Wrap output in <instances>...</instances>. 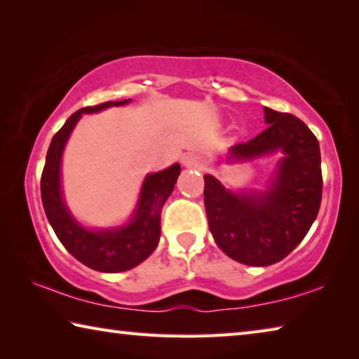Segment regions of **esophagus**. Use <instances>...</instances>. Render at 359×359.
<instances>
[{"mask_svg":"<svg viewBox=\"0 0 359 359\" xmlns=\"http://www.w3.org/2000/svg\"><path fill=\"white\" fill-rule=\"evenodd\" d=\"M182 163H184V166H187V168H198V169L204 168L203 158L199 155H194V154H187L184 158H182Z\"/></svg>","mask_w":359,"mask_h":359,"instance_id":"34e87169","label":"esophagus"}]
</instances>
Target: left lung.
<instances>
[{
    "label": "left lung",
    "instance_id": "1",
    "mask_svg": "<svg viewBox=\"0 0 359 359\" xmlns=\"http://www.w3.org/2000/svg\"><path fill=\"white\" fill-rule=\"evenodd\" d=\"M267 128L229 149L226 160L244 161L282 150L274 180L263 193H233L204 175L210 233L229 258L247 266L278 263L301 244L321 204L320 145L294 115L264 107Z\"/></svg>",
    "mask_w": 359,
    "mask_h": 359
}]
</instances>
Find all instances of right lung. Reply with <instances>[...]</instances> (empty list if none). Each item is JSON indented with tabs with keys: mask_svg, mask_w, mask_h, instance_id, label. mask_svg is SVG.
Returning <instances> with one entry per match:
<instances>
[{
	"mask_svg": "<svg viewBox=\"0 0 359 359\" xmlns=\"http://www.w3.org/2000/svg\"><path fill=\"white\" fill-rule=\"evenodd\" d=\"M131 100L107 101L98 106L79 109L52 137L47 150L46 166L41 177V198L48 223L57 238L72 257L90 269L100 272H123L147 259L155 250L161 234V209L172 193L180 174L175 163L165 171L145 177L135 215L125 226L111 229H87L69 214L63 201L60 168L63 149L82 114L100 112L112 106H123Z\"/></svg>",
	"mask_w": 359,
	"mask_h": 359,
	"instance_id": "obj_1",
	"label": "right lung"
}]
</instances>
